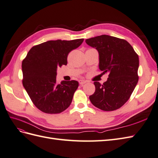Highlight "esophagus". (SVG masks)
Here are the masks:
<instances>
[{
    "mask_svg": "<svg viewBox=\"0 0 158 158\" xmlns=\"http://www.w3.org/2000/svg\"><path fill=\"white\" fill-rule=\"evenodd\" d=\"M79 84L81 85H84L85 83H87L88 81L87 80H83V79H81V80H79Z\"/></svg>",
    "mask_w": 158,
    "mask_h": 158,
    "instance_id": "obj_1",
    "label": "esophagus"
}]
</instances>
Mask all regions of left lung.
<instances>
[{"mask_svg": "<svg viewBox=\"0 0 158 158\" xmlns=\"http://www.w3.org/2000/svg\"><path fill=\"white\" fill-rule=\"evenodd\" d=\"M99 52V68L109 77L102 85L95 81L89 96L94 106L103 111L120 108L130 98L138 82L139 57L127 40L103 35L85 40Z\"/></svg>", "mask_w": 158, "mask_h": 158, "instance_id": "1", "label": "left lung"}]
</instances>
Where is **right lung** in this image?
<instances>
[{"label": "right lung", "instance_id": "add662e5", "mask_svg": "<svg viewBox=\"0 0 158 158\" xmlns=\"http://www.w3.org/2000/svg\"><path fill=\"white\" fill-rule=\"evenodd\" d=\"M83 40H48L32 47L23 60V87L39 110L55 114L69 107L79 83L73 80L57 83L56 70L66 65L69 52Z\"/></svg>", "mask_w": 158, "mask_h": 158}]
</instances>
